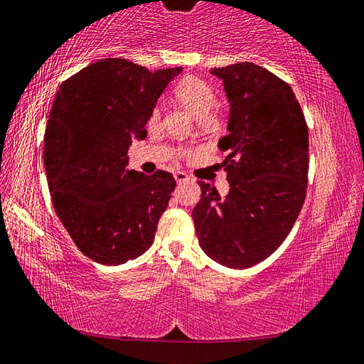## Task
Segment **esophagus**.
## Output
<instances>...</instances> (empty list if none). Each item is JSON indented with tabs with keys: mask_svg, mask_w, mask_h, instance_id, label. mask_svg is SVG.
Segmentation results:
<instances>
[{
	"mask_svg": "<svg viewBox=\"0 0 364 364\" xmlns=\"http://www.w3.org/2000/svg\"><path fill=\"white\" fill-rule=\"evenodd\" d=\"M174 177H176V181L181 183V182H186V181H190V177L186 174V172H182V171H177L176 174H174Z\"/></svg>",
	"mask_w": 364,
	"mask_h": 364,
	"instance_id": "obj_1",
	"label": "esophagus"
}]
</instances>
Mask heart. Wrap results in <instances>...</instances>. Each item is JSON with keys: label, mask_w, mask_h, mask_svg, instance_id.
Here are the masks:
<instances>
[{"label": "heart", "mask_w": 364, "mask_h": 364, "mask_svg": "<svg viewBox=\"0 0 364 364\" xmlns=\"http://www.w3.org/2000/svg\"><path fill=\"white\" fill-rule=\"evenodd\" d=\"M174 99L200 121H211V112L218 104V95L213 86L196 76H187L174 86ZM161 118V108L155 105L149 113L146 124L155 127Z\"/></svg>", "instance_id": "obj_1"}]
</instances>
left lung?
Here are the masks:
<instances>
[{
    "mask_svg": "<svg viewBox=\"0 0 364 364\" xmlns=\"http://www.w3.org/2000/svg\"><path fill=\"white\" fill-rule=\"evenodd\" d=\"M230 100L219 140L230 190L198 182L192 219L201 250L230 269L275 252L301 213L309 181V129L288 82L251 62L213 68Z\"/></svg>",
    "mask_w": 364,
    "mask_h": 364,
    "instance_id": "obj_1",
    "label": "left lung"
}]
</instances>
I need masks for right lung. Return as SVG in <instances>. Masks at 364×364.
<instances>
[{
    "mask_svg": "<svg viewBox=\"0 0 364 364\" xmlns=\"http://www.w3.org/2000/svg\"><path fill=\"white\" fill-rule=\"evenodd\" d=\"M181 67L150 72L102 59L62 82L44 132V168L57 218L86 257L119 265L153 245L176 181L127 168L132 140Z\"/></svg>",
    "mask_w": 364,
    "mask_h": 364,
    "instance_id": "add662e5",
    "label": "right lung"
}]
</instances>
